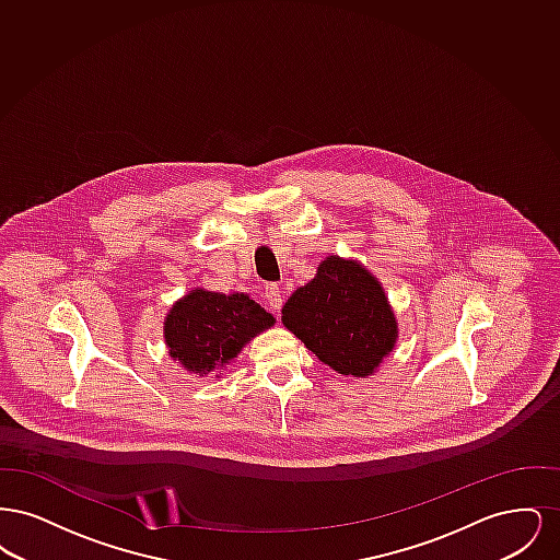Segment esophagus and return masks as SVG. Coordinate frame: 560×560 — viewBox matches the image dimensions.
<instances>
[{"instance_id": "esophagus-1", "label": "esophagus", "mask_w": 560, "mask_h": 560, "mask_svg": "<svg viewBox=\"0 0 560 560\" xmlns=\"http://www.w3.org/2000/svg\"><path fill=\"white\" fill-rule=\"evenodd\" d=\"M265 300H267L270 311L279 313L281 306H283V290L277 283H268L267 288H265Z\"/></svg>"}]
</instances>
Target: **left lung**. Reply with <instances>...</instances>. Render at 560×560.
I'll use <instances>...</instances> for the list:
<instances>
[{
  "label": "left lung",
  "mask_w": 560,
  "mask_h": 560,
  "mask_svg": "<svg viewBox=\"0 0 560 560\" xmlns=\"http://www.w3.org/2000/svg\"><path fill=\"white\" fill-rule=\"evenodd\" d=\"M283 325L334 372L368 377L397 347L399 323L377 277L359 260L327 256L288 298Z\"/></svg>",
  "instance_id": "obj_1"
}]
</instances>
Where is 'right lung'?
Here are the masks:
<instances>
[{"label":"right lung","mask_w":560,"mask_h":560,"mask_svg":"<svg viewBox=\"0 0 560 560\" xmlns=\"http://www.w3.org/2000/svg\"><path fill=\"white\" fill-rule=\"evenodd\" d=\"M272 325L275 317L249 293L192 288L167 311L163 340L172 361L203 377L233 363L245 345Z\"/></svg>","instance_id":"right-lung-1"}]
</instances>
